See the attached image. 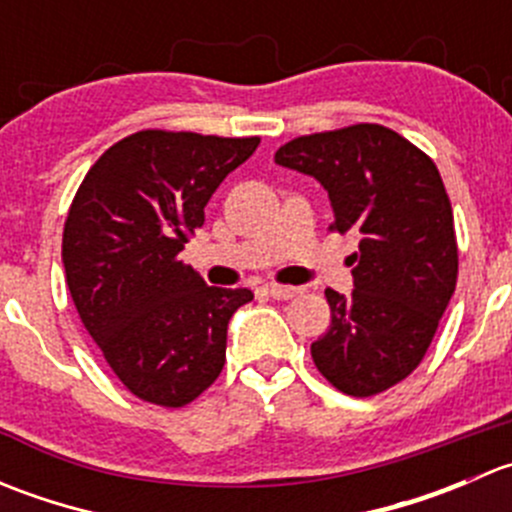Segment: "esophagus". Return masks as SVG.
<instances>
[{
	"mask_svg": "<svg viewBox=\"0 0 512 512\" xmlns=\"http://www.w3.org/2000/svg\"><path fill=\"white\" fill-rule=\"evenodd\" d=\"M265 292L275 299H292V297H299V294H302V289L289 287V285H267Z\"/></svg>",
	"mask_w": 512,
	"mask_h": 512,
	"instance_id": "esophagus-1",
	"label": "esophagus"
}]
</instances>
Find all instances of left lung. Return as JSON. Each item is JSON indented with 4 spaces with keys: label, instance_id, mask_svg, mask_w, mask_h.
Wrapping results in <instances>:
<instances>
[{
    "label": "left lung",
    "instance_id": "obj_1",
    "mask_svg": "<svg viewBox=\"0 0 512 512\" xmlns=\"http://www.w3.org/2000/svg\"><path fill=\"white\" fill-rule=\"evenodd\" d=\"M275 163L317 178L334 208L329 230L361 237L354 292H324L332 324L312 344L314 366L342 394H381L421 364L456 289L458 242L441 173L379 123L292 138Z\"/></svg>",
    "mask_w": 512,
    "mask_h": 512
}]
</instances>
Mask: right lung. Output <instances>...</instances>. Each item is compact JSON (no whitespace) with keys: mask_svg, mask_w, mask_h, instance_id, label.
Segmentation results:
<instances>
[{"mask_svg":"<svg viewBox=\"0 0 512 512\" xmlns=\"http://www.w3.org/2000/svg\"><path fill=\"white\" fill-rule=\"evenodd\" d=\"M260 138L146 128L113 143L81 180L64 223L66 285L123 386L180 409L225 366L227 322L250 289L208 287L180 260L205 205Z\"/></svg>","mask_w":512,"mask_h":512,"instance_id":"obj_1","label":"right lung"}]
</instances>
